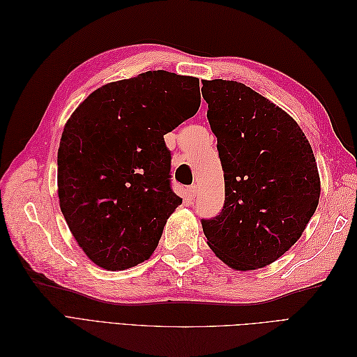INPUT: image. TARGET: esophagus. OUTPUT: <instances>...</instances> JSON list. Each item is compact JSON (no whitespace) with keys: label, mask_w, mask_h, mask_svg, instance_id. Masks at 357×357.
I'll return each mask as SVG.
<instances>
[{"label":"esophagus","mask_w":357,"mask_h":357,"mask_svg":"<svg viewBox=\"0 0 357 357\" xmlns=\"http://www.w3.org/2000/svg\"><path fill=\"white\" fill-rule=\"evenodd\" d=\"M197 193H198V190H197L195 185H192V186L188 188V195H189L190 199H195L197 198Z\"/></svg>","instance_id":"1"}]
</instances>
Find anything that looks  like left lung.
I'll return each instance as SVG.
<instances>
[{
	"mask_svg": "<svg viewBox=\"0 0 357 357\" xmlns=\"http://www.w3.org/2000/svg\"><path fill=\"white\" fill-rule=\"evenodd\" d=\"M202 89L225 177L223 208L201 219L204 235L231 268L266 266L299 240L317 208L316 158L294 119L248 86L215 79Z\"/></svg>",
	"mask_w": 357,
	"mask_h": 357,
	"instance_id": "obj_1",
	"label": "left lung"
}]
</instances>
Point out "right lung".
Segmentation results:
<instances>
[{"label": "right lung", "instance_id": "1", "mask_svg": "<svg viewBox=\"0 0 357 357\" xmlns=\"http://www.w3.org/2000/svg\"><path fill=\"white\" fill-rule=\"evenodd\" d=\"M199 104L197 77L158 70L101 86L68 119L58 150L59 205L93 264L121 271L155 252L181 204L164 135Z\"/></svg>", "mask_w": 357, "mask_h": 357}]
</instances>
